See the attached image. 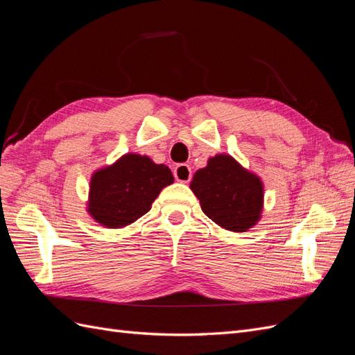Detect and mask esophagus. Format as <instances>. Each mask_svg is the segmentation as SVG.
I'll return each mask as SVG.
<instances>
[{
    "mask_svg": "<svg viewBox=\"0 0 355 355\" xmlns=\"http://www.w3.org/2000/svg\"><path fill=\"white\" fill-rule=\"evenodd\" d=\"M173 175L178 182H184V184H187V182H189L192 178L191 167L188 164H178L173 170Z\"/></svg>",
    "mask_w": 355,
    "mask_h": 355,
    "instance_id": "obj_1",
    "label": "esophagus"
}]
</instances>
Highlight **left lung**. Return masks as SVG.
<instances>
[{"label": "left lung", "instance_id": "1", "mask_svg": "<svg viewBox=\"0 0 355 355\" xmlns=\"http://www.w3.org/2000/svg\"><path fill=\"white\" fill-rule=\"evenodd\" d=\"M189 188L204 214L223 230L245 232L261 220L262 180L228 154L209 158L207 166L196 171Z\"/></svg>", "mask_w": 355, "mask_h": 355}]
</instances>
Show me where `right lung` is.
Listing matches in <instances>:
<instances>
[{"mask_svg": "<svg viewBox=\"0 0 355 355\" xmlns=\"http://www.w3.org/2000/svg\"><path fill=\"white\" fill-rule=\"evenodd\" d=\"M173 180L167 166L146 155L124 154L92 175L87 211L105 228H124L151 210L159 192Z\"/></svg>", "mask_w": 355, "mask_h": 355, "instance_id": "right-lung-1", "label": "right lung"}]
</instances>
